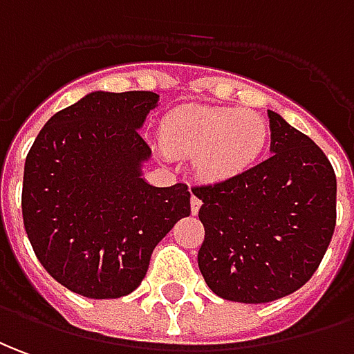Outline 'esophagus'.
Here are the masks:
<instances>
[{
	"label": "esophagus",
	"instance_id": "obj_1",
	"mask_svg": "<svg viewBox=\"0 0 354 354\" xmlns=\"http://www.w3.org/2000/svg\"><path fill=\"white\" fill-rule=\"evenodd\" d=\"M201 206H202L201 198H198V196H192V198H191V212H192V214H198Z\"/></svg>",
	"mask_w": 354,
	"mask_h": 354
}]
</instances>
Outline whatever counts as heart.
<instances>
[{
  "label": "heart",
  "mask_w": 354,
  "mask_h": 354,
  "mask_svg": "<svg viewBox=\"0 0 354 354\" xmlns=\"http://www.w3.org/2000/svg\"><path fill=\"white\" fill-rule=\"evenodd\" d=\"M262 115L248 109L185 106L162 123V140L175 156L198 158V171L221 181L250 169L268 146Z\"/></svg>",
  "instance_id": "1"
}]
</instances>
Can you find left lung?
Segmentation results:
<instances>
[{
  "instance_id": "obj_1",
  "label": "left lung",
  "mask_w": 354,
  "mask_h": 354,
  "mask_svg": "<svg viewBox=\"0 0 354 354\" xmlns=\"http://www.w3.org/2000/svg\"><path fill=\"white\" fill-rule=\"evenodd\" d=\"M268 117V160L192 187L202 201L201 274L214 293L235 303H270L301 289L330 247L337 218L328 156L277 113Z\"/></svg>"
}]
</instances>
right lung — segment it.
<instances>
[{"label": "right lung", "instance_id": "right-lung-1", "mask_svg": "<svg viewBox=\"0 0 354 354\" xmlns=\"http://www.w3.org/2000/svg\"><path fill=\"white\" fill-rule=\"evenodd\" d=\"M158 94L92 92L51 117L26 153L24 231L46 272L88 299H119L145 279L150 256L191 214L185 183L140 177L138 133Z\"/></svg>", "mask_w": 354, "mask_h": 354}]
</instances>
